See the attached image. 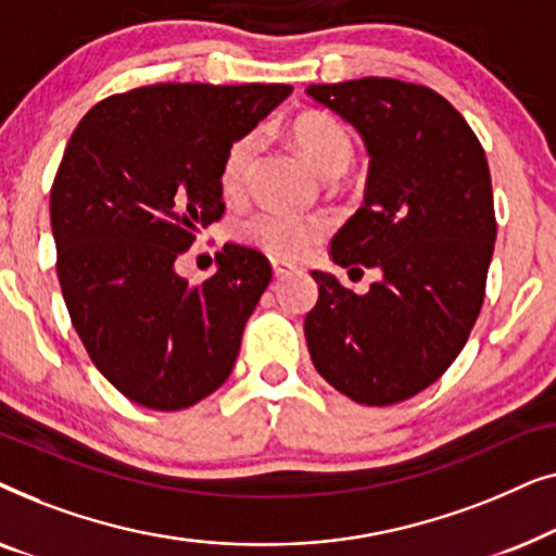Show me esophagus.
<instances>
[{"instance_id": "1", "label": "esophagus", "mask_w": 556, "mask_h": 556, "mask_svg": "<svg viewBox=\"0 0 556 556\" xmlns=\"http://www.w3.org/2000/svg\"><path fill=\"white\" fill-rule=\"evenodd\" d=\"M291 273H293L291 265H286V263H273V276H276V278H286V276H291Z\"/></svg>"}]
</instances>
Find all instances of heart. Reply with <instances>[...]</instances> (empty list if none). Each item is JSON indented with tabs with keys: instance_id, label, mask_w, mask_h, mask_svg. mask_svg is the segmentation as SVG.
I'll use <instances>...</instances> for the list:
<instances>
[{
	"instance_id": "1",
	"label": "heart",
	"mask_w": 556,
	"mask_h": 556,
	"mask_svg": "<svg viewBox=\"0 0 556 556\" xmlns=\"http://www.w3.org/2000/svg\"><path fill=\"white\" fill-rule=\"evenodd\" d=\"M291 139L308 164L326 179L339 177L349 169L354 159V141L346 126L329 113H301L293 118ZM257 151H261V134L248 131L235 139L225 151L219 185L223 192L240 197L253 179ZM245 238L265 250L278 261H301L314 250L326 235V223L321 217H303L283 210H263L242 225Z\"/></svg>"
}]
</instances>
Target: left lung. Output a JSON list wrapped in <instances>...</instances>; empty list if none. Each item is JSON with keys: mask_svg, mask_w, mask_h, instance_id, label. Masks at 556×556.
I'll list each match as a JSON object with an SVG mask.
<instances>
[{"mask_svg": "<svg viewBox=\"0 0 556 556\" xmlns=\"http://www.w3.org/2000/svg\"><path fill=\"white\" fill-rule=\"evenodd\" d=\"M306 93L369 151L364 204L333 235V263L382 270L364 295L311 273L308 352L341 394L394 405L443 377L481 314L496 242L489 162L466 118L425 86L359 78Z\"/></svg>", "mask_w": 556, "mask_h": 556, "instance_id": "8db88e82", "label": "left lung"}]
</instances>
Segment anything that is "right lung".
<instances>
[{"mask_svg":"<svg viewBox=\"0 0 556 556\" xmlns=\"http://www.w3.org/2000/svg\"><path fill=\"white\" fill-rule=\"evenodd\" d=\"M291 86L156 83L80 118L50 189L58 278L98 371L136 405L192 407L230 377L273 270L227 245L204 283L177 276L202 227L225 212V151Z\"/></svg>","mask_w":556,"mask_h":556,"instance_id":"obj_1","label":"right lung"}]
</instances>
